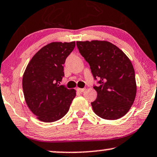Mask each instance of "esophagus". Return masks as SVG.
Listing matches in <instances>:
<instances>
[{
  "label": "esophagus",
  "instance_id": "obj_1",
  "mask_svg": "<svg viewBox=\"0 0 157 157\" xmlns=\"http://www.w3.org/2000/svg\"><path fill=\"white\" fill-rule=\"evenodd\" d=\"M77 92H79V93H83V92L85 90V88H78V87H77Z\"/></svg>",
  "mask_w": 157,
  "mask_h": 157
}]
</instances>
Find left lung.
Returning a JSON list of instances; mask_svg holds the SVG:
<instances>
[{
  "instance_id": "8db88e82",
  "label": "left lung",
  "mask_w": 157,
  "mask_h": 157,
  "mask_svg": "<svg viewBox=\"0 0 157 157\" xmlns=\"http://www.w3.org/2000/svg\"><path fill=\"white\" fill-rule=\"evenodd\" d=\"M81 55L88 62L98 95L91 103L93 111L100 118L116 120L125 116L136 95L135 72L131 60L116 45L106 41H77Z\"/></svg>"
}]
</instances>
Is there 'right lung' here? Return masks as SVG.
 I'll return each instance as SVG.
<instances>
[{
    "mask_svg": "<svg viewBox=\"0 0 157 157\" xmlns=\"http://www.w3.org/2000/svg\"><path fill=\"white\" fill-rule=\"evenodd\" d=\"M75 42H52L31 58L23 75L22 87L26 105L41 121L61 119L76 95L75 89L59 85L64 76L63 64Z\"/></svg>",
    "mask_w": 157,
    "mask_h": 157,
    "instance_id": "right-lung-1",
    "label": "right lung"
}]
</instances>
